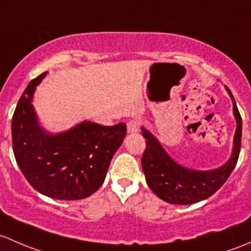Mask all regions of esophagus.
<instances>
[{
    "mask_svg": "<svg viewBox=\"0 0 251 251\" xmlns=\"http://www.w3.org/2000/svg\"><path fill=\"white\" fill-rule=\"evenodd\" d=\"M139 122L136 120H131L129 121L128 125H126V130H128V133L133 134V133H136V131L139 130Z\"/></svg>",
    "mask_w": 251,
    "mask_h": 251,
    "instance_id": "1",
    "label": "esophagus"
}]
</instances>
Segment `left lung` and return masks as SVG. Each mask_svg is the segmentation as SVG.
<instances>
[{"label": "left lung", "instance_id": "8db88e82", "mask_svg": "<svg viewBox=\"0 0 251 251\" xmlns=\"http://www.w3.org/2000/svg\"><path fill=\"white\" fill-rule=\"evenodd\" d=\"M226 90L233 102L237 128L231 157L221 167L211 170H195L182 167L165 152L153 134L144 126L141 128L143 136L146 139V149L141 158L145 179L152 192L164 202L187 205L206 200L226 182L236 167L241 152L242 117L231 90L227 87Z\"/></svg>", "mask_w": 251, "mask_h": 251}]
</instances>
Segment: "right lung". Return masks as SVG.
I'll return each mask as SVG.
<instances>
[{
  "instance_id": "add662e5",
  "label": "right lung",
  "mask_w": 251,
  "mask_h": 251,
  "mask_svg": "<svg viewBox=\"0 0 251 251\" xmlns=\"http://www.w3.org/2000/svg\"><path fill=\"white\" fill-rule=\"evenodd\" d=\"M47 72L32 79L12 118L15 161L29 183L54 200H83L99 190L113 154L126 138V123L100 126L83 121L61 133H49L38 123L32 105L36 86Z\"/></svg>"
}]
</instances>
